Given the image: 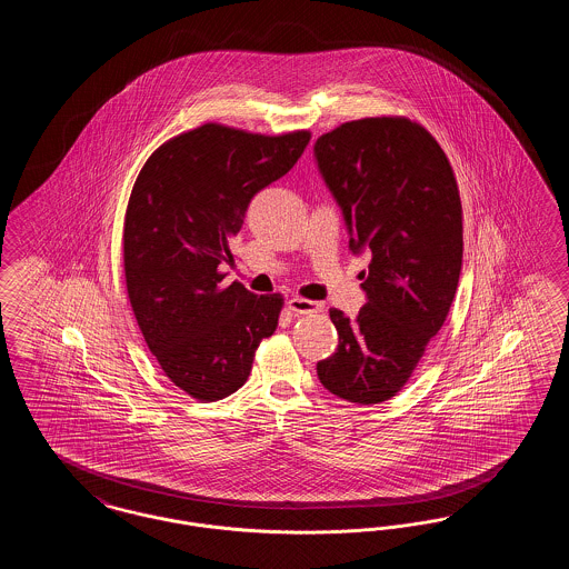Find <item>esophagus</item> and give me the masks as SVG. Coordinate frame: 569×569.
<instances>
[{"instance_id":"1","label":"esophagus","mask_w":569,"mask_h":569,"mask_svg":"<svg viewBox=\"0 0 569 569\" xmlns=\"http://www.w3.org/2000/svg\"><path fill=\"white\" fill-rule=\"evenodd\" d=\"M288 309L297 316H305V313H318L322 311V305L320 302H313V300H307V298L295 297L288 300Z\"/></svg>"}]
</instances>
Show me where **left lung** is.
I'll list each match as a JSON object with an SVG mask.
<instances>
[{"instance_id":"1","label":"left lung","mask_w":569,"mask_h":569,"mask_svg":"<svg viewBox=\"0 0 569 569\" xmlns=\"http://www.w3.org/2000/svg\"><path fill=\"white\" fill-rule=\"evenodd\" d=\"M343 211L352 253H369L356 318L330 309L339 346L318 362L328 392L350 403L392 399L446 322L462 264L459 186L443 149L406 117L348 121L313 144Z\"/></svg>"}]
</instances>
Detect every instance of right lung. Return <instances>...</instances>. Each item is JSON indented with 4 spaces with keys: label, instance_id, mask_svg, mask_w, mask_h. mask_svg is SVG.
I'll return each instance as SVG.
<instances>
[{
    "label": "right lung",
    "instance_id": "add662e5",
    "mask_svg": "<svg viewBox=\"0 0 569 569\" xmlns=\"http://www.w3.org/2000/svg\"><path fill=\"white\" fill-rule=\"evenodd\" d=\"M311 134L264 136L204 123L142 166L126 211L123 269L138 328L168 379L198 401L243 386L277 328L281 295L223 283L251 198L281 179Z\"/></svg>",
    "mask_w": 569,
    "mask_h": 569
}]
</instances>
